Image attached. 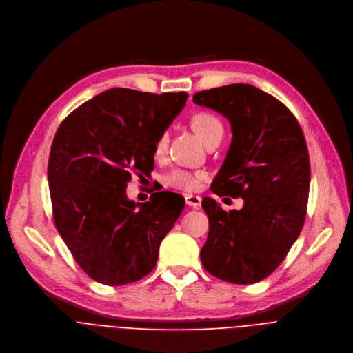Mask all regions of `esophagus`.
I'll return each instance as SVG.
<instances>
[{
  "label": "esophagus",
  "instance_id": "34e87169",
  "mask_svg": "<svg viewBox=\"0 0 353 353\" xmlns=\"http://www.w3.org/2000/svg\"><path fill=\"white\" fill-rule=\"evenodd\" d=\"M185 201H186L188 205L197 208L201 204V197L200 196H194V194H186L185 196Z\"/></svg>",
  "mask_w": 353,
  "mask_h": 353
}]
</instances>
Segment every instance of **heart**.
<instances>
[{"label": "heart", "instance_id": "heart-1", "mask_svg": "<svg viewBox=\"0 0 353 353\" xmlns=\"http://www.w3.org/2000/svg\"><path fill=\"white\" fill-rule=\"evenodd\" d=\"M192 126L196 130V133L199 134V137L203 140L204 145L208 142L210 139H213L216 134L223 133V123L220 122V119L210 114V112H197L193 115L192 118ZM167 133H163L154 148V154L156 157H161L165 152V146H167ZM204 175L201 172H190V171H185V170H174L172 172H170L165 178V183L168 186H172L175 189L179 190H186V192H192L196 190L200 185V179Z\"/></svg>", "mask_w": 353, "mask_h": 353}]
</instances>
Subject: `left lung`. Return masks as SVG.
I'll return each mask as SVG.
<instances>
[{"label":"left lung","mask_w":353,"mask_h":353,"mask_svg":"<svg viewBox=\"0 0 353 353\" xmlns=\"http://www.w3.org/2000/svg\"><path fill=\"white\" fill-rule=\"evenodd\" d=\"M193 103L231 123V145L211 192L243 199L241 210L230 211L211 197L201 200L208 217L201 263L227 283H259L285 259L303 228L310 188L303 132L283 103L252 85L203 90Z\"/></svg>","instance_id":"obj_1"}]
</instances>
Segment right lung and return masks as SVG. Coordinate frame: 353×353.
I'll return each mask as SVG.
<instances>
[{"instance_id": "add662e5", "label": "right lung", "mask_w": 353, "mask_h": 353, "mask_svg": "<svg viewBox=\"0 0 353 353\" xmlns=\"http://www.w3.org/2000/svg\"><path fill=\"white\" fill-rule=\"evenodd\" d=\"M188 94L114 88L83 103L59 125L48 159L55 227L81 268L104 285L146 276L185 199L156 192L150 201L126 196L132 174L150 175L159 137Z\"/></svg>"}]
</instances>
